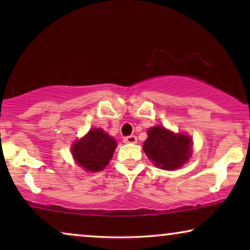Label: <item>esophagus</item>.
I'll list each match as a JSON object with an SVG mask.
<instances>
[{
    "mask_svg": "<svg viewBox=\"0 0 250 250\" xmlns=\"http://www.w3.org/2000/svg\"><path fill=\"white\" fill-rule=\"evenodd\" d=\"M123 141H124L125 143H136L138 139H136L135 135H127V136H125Z\"/></svg>",
    "mask_w": 250,
    "mask_h": 250,
    "instance_id": "34e87169",
    "label": "esophagus"
}]
</instances>
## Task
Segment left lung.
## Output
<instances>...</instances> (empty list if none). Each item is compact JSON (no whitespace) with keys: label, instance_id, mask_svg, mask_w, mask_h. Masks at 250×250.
<instances>
[{"label":"left lung","instance_id":"1","mask_svg":"<svg viewBox=\"0 0 250 250\" xmlns=\"http://www.w3.org/2000/svg\"><path fill=\"white\" fill-rule=\"evenodd\" d=\"M191 143L188 135L174 134L162 126H156L148 131L143 150L157 167L173 170L190 158Z\"/></svg>","mask_w":250,"mask_h":250}]
</instances>
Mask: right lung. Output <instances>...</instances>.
<instances>
[{"label":"right lung","instance_id":"obj_1","mask_svg":"<svg viewBox=\"0 0 250 250\" xmlns=\"http://www.w3.org/2000/svg\"><path fill=\"white\" fill-rule=\"evenodd\" d=\"M117 146L116 140L101 128H93L74 143L71 152L78 165L91 172H100L109 164Z\"/></svg>","mask_w":250,"mask_h":250}]
</instances>
